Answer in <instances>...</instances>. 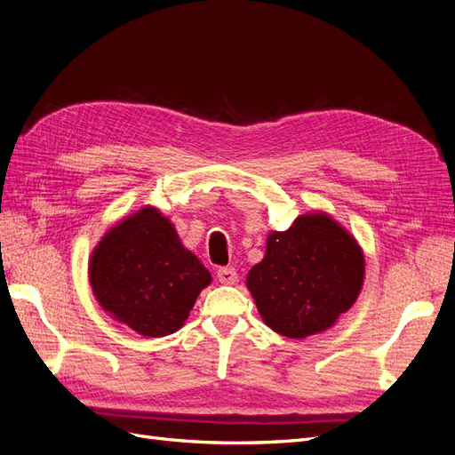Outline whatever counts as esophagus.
<instances>
[{
  "mask_svg": "<svg viewBox=\"0 0 455 455\" xmlns=\"http://www.w3.org/2000/svg\"><path fill=\"white\" fill-rule=\"evenodd\" d=\"M216 277L222 284H235L237 283V271L233 267H218Z\"/></svg>",
  "mask_w": 455,
  "mask_h": 455,
  "instance_id": "34e87169",
  "label": "esophagus"
}]
</instances>
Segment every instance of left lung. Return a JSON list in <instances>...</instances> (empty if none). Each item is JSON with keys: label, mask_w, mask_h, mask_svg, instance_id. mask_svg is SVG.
Segmentation results:
<instances>
[{"label": "left lung", "mask_w": 455, "mask_h": 455, "mask_svg": "<svg viewBox=\"0 0 455 455\" xmlns=\"http://www.w3.org/2000/svg\"><path fill=\"white\" fill-rule=\"evenodd\" d=\"M361 246L326 214L298 216L267 237L264 259L246 277L264 323L286 338L332 326L361 292Z\"/></svg>", "instance_id": "8db88e82"}]
</instances>
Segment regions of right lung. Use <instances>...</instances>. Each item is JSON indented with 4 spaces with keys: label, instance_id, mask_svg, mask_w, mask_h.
<instances>
[{
    "label": "right lung",
    "instance_id": "obj_1",
    "mask_svg": "<svg viewBox=\"0 0 455 455\" xmlns=\"http://www.w3.org/2000/svg\"><path fill=\"white\" fill-rule=\"evenodd\" d=\"M89 277L99 304L148 338L176 332L211 284V273L184 249L172 224L149 206L106 233Z\"/></svg>",
    "mask_w": 455,
    "mask_h": 455
}]
</instances>
